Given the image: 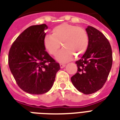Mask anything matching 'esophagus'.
I'll list each match as a JSON object with an SVG mask.
<instances>
[{"instance_id":"34e87169","label":"esophagus","mask_w":120,"mask_h":120,"mask_svg":"<svg viewBox=\"0 0 120 120\" xmlns=\"http://www.w3.org/2000/svg\"><path fill=\"white\" fill-rule=\"evenodd\" d=\"M65 64H60V67L61 68H63L64 67H65Z\"/></svg>"}]
</instances>
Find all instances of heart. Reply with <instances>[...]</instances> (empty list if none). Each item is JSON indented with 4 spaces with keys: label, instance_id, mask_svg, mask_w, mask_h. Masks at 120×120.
Listing matches in <instances>:
<instances>
[{
    "label": "heart",
    "instance_id": "1",
    "mask_svg": "<svg viewBox=\"0 0 120 120\" xmlns=\"http://www.w3.org/2000/svg\"><path fill=\"white\" fill-rule=\"evenodd\" d=\"M52 34L46 35L43 39L45 50L50 55L56 54L60 49V43L64 49L56 54V60L67 62L73 58V54L77 56L83 54L88 46V37L83 28L67 23H61L55 27Z\"/></svg>",
    "mask_w": 120,
    "mask_h": 120
}]
</instances>
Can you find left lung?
Segmentation results:
<instances>
[{
    "instance_id": "obj_1",
    "label": "left lung",
    "mask_w": 120,
    "mask_h": 120,
    "mask_svg": "<svg viewBox=\"0 0 120 120\" xmlns=\"http://www.w3.org/2000/svg\"><path fill=\"white\" fill-rule=\"evenodd\" d=\"M86 32L88 46L75 63L78 71L71 77V81L79 91L89 95L104 85L112 68L113 58L110 42L102 33L91 26H88Z\"/></svg>"
}]
</instances>
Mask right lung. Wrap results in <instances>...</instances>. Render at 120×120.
Returning <instances> with one entry per match:
<instances>
[{"instance_id":"right-lung-1","label":"right lung","mask_w":120,"mask_h":120,"mask_svg":"<svg viewBox=\"0 0 120 120\" xmlns=\"http://www.w3.org/2000/svg\"><path fill=\"white\" fill-rule=\"evenodd\" d=\"M46 24L32 25L16 38L8 53V65L18 86L25 92L41 95L52 88L60 65L45 51Z\"/></svg>"}]
</instances>
